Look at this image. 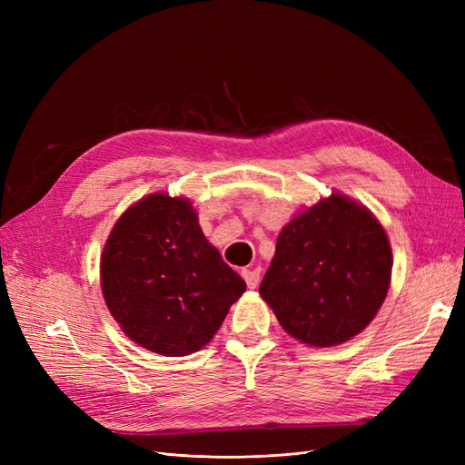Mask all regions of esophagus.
<instances>
[{"label":"esophagus","mask_w":465,"mask_h":465,"mask_svg":"<svg viewBox=\"0 0 465 465\" xmlns=\"http://www.w3.org/2000/svg\"><path fill=\"white\" fill-rule=\"evenodd\" d=\"M242 277L250 289H256L260 283V270H242Z\"/></svg>","instance_id":"esophagus-1"}]
</instances>
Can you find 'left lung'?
Returning a JSON list of instances; mask_svg holds the SVG:
<instances>
[{"mask_svg": "<svg viewBox=\"0 0 465 465\" xmlns=\"http://www.w3.org/2000/svg\"><path fill=\"white\" fill-rule=\"evenodd\" d=\"M390 275L382 224L335 193L285 224L260 294L287 333L330 347L369 326L386 299Z\"/></svg>", "mask_w": 465, "mask_h": 465, "instance_id": "left-lung-1", "label": "left lung"}]
</instances>
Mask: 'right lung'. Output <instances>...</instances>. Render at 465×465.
<instances>
[{
  "label": "right lung",
  "instance_id": "add662e5",
  "mask_svg": "<svg viewBox=\"0 0 465 465\" xmlns=\"http://www.w3.org/2000/svg\"><path fill=\"white\" fill-rule=\"evenodd\" d=\"M108 311L153 353L184 357L217 333L246 291L198 224L188 200L153 193L112 229L101 262Z\"/></svg>",
  "mask_w": 465,
  "mask_h": 465
}]
</instances>
